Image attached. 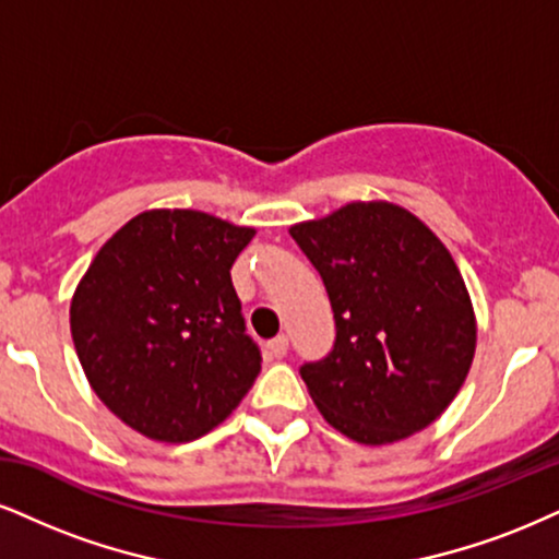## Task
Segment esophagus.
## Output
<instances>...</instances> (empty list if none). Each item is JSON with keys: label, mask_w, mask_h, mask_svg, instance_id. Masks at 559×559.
I'll use <instances>...</instances> for the list:
<instances>
[{"label": "esophagus", "mask_w": 559, "mask_h": 559, "mask_svg": "<svg viewBox=\"0 0 559 559\" xmlns=\"http://www.w3.org/2000/svg\"><path fill=\"white\" fill-rule=\"evenodd\" d=\"M287 344H290V342H287V336H285V334L274 336V340L266 344V353H269V355H272V357H274V360H282V357H285V355H287Z\"/></svg>", "instance_id": "1"}]
</instances>
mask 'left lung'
<instances>
[{
    "instance_id": "left-lung-1",
    "label": "left lung",
    "mask_w": 559,
    "mask_h": 559,
    "mask_svg": "<svg viewBox=\"0 0 559 559\" xmlns=\"http://www.w3.org/2000/svg\"><path fill=\"white\" fill-rule=\"evenodd\" d=\"M334 311L332 353L300 368L326 423L365 445L436 423L474 357L469 293L448 248L412 212L353 202L290 227Z\"/></svg>"
}]
</instances>
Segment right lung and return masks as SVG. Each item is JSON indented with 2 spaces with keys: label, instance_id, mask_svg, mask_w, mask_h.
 Segmentation results:
<instances>
[{
  "label": "right lung",
  "instance_id": "right-lung-1",
  "mask_svg": "<svg viewBox=\"0 0 559 559\" xmlns=\"http://www.w3.org/2000/svg\"><path fill=\"white\" fill-rule=\"evenodd\" d=\"M253 233L194 210L142 212L78 285L69 323L82 370L142 436L202 438L257 381L261 349L230 280Z\"/></svg>",
  "mask_w": 559,
  "mask_h": 559
}]
</instances>
